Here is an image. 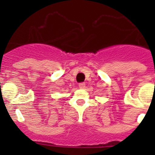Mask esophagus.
Returning a JSON list of instances; mask_svg holds the SVG:
<instances>
[{
    "label": "esophagus",
    "instance_id": "1",
    "mask_svg": "<svg viewBox=\"0 0 155 155\" xmlns=\"http://www.w3.org/2000/svg\"><path fill=\"white\" fill-rule=\"evenodd\" d=\"M78 87H80V88H84V87H85V84H84V82L80 83V84H78Z\"/></svg>",
    "mask_w": 155,
    "mask_h": 155
}]
</instances>
